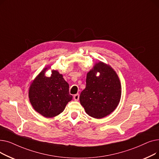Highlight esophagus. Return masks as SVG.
I'll return each mask as SVG.
<instances>
[{
  "label": "esophagus",
  "mask_w": 159,
  "mask_h": 159,
  "mask_svg": "<svg viewBox=\"0 0 159 159\" xmlns=\"http://www.w3.org/2000/svg\"><path fill=\"white\" fill-rule=\"evenodd\" d=\"M73 98L75 99V101H78L79 99V94H76L73 96Z\"/></svg>",
  "instance_id": "1"
}]
</instances>
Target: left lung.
I'll return each mask as SVG.
<instances>
[{"label": "left lung", "mask_w": 159, "mask_h": 159, "mask_svg": "<svg viewBox=\"0 0 159 159\" xmlns=\"http://www.w3.org/2000/svg\"><path fill=\"white\" fill-rule=\"evenodd\" d=\"M121 92L118 75L111 66L100 61L88 72L86 86L79 100L88 115L102 119L116 109L120 101Z\"/></svg>", "instance_id": "obj_1"}]
</instances>
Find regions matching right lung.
I'll return each mask as SVG.
<instances>
[{
  "instance_id": "right-lung-1",
  "label": "right lung",
  "mask_w": 159,
  "mask_h": 159,
  "mask_svg": "<svg viewBox=\"0 0 159 159\" xmlns=\"http://www.w3.org/2000/svg\"><path fill=\"white\" fill-rule=\"evenodd\" d=\"M51 66L46 67L31 83L28 96L37 112L46 118H52L61 113L72 100L69 84L57 70H52L49 77L45 75Z\"/></svg>"
}]
</instances>
